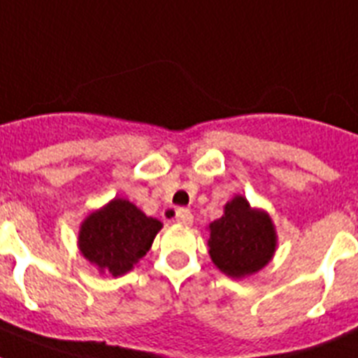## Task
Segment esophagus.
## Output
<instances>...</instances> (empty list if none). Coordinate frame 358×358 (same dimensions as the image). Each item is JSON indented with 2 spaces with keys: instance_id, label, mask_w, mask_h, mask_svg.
I'll return each mask as SVG.
<instances>
[{
  "instance_id": "obj_1",
  "label": "esophagus",
  "mask_w": 358,
  "mask_h": 358,
  "mask_svg": "<svg viewBox=\"0 0 358 358\" xmlns=\"http://www.w3.org/2000/svg\"><path fill=\"white\" fill-rule=\"evenodd\" d=\"M176 220L177 224H181V226H192V222H194V215L189 213L188 210H185V208H179V210L176 211Z\"/></svg>"
}]
</instances>
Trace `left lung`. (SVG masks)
<instances>
[{"mask_svg": "<svg viewBox=\"0 0 358 358\" xmlns=\"http://www.w3.org/2000/svg\"><path fill=\"white\" fill-rule=\"evenodd\" d=\"M208 252L215 267L233 280L260 273L278 248L276 226L262 208H252L243 195L224 206L222 217L208 226Z\"/></svg>", "mask_w": 358, "mask_h": 358, "instance_id": "8db88e82", "label": "left lung"}]
</instances>
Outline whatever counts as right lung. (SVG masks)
I'll use <instances>...</instances> for the list:
<instances>
[{"instance_id": "right-lung-1", "label": "right lung", "mask_w": 358, "mask_h": 358, "mask_svg": "<svg viewBox=\"0 0 358 358\" xmlns=\"http://www.w3.org/2000/svg\"><path fill=\"white\" fill-rule=\"evenodd\" d=\"M163 222L123 197L91 211L78 229V251L100 274L123 276L150 251Z\"/></svg>"}]
</instances>
